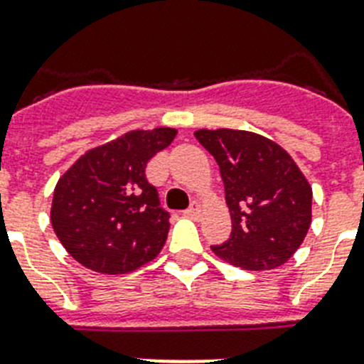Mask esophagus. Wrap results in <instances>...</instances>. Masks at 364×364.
Masks as SVG:
<instances>
[{
    "label": "esophagus",
    "instance_id": "1",
    "mask_svg": "<svg viewBox=\"0 0 364 364\" xmlns=\"http://www.w3.org/2000/svg\"><path fill=\"white\" fill-rule=\"evenodd\" d=\"M199 214H200V204L197 203V200H193V203L189 204V208L184 212V215H188V218L191 219H197L199 218Z\"/></svg>",
    "mask_w": 364,
    "mask_h": 364
}]
</instances>
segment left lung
Segmentation results:
<instances>
[{"label":"left lung","instance_id":"obj_1","mask_svg":"<svg viewBox=\"0 0 364 364\" xmlns=\"http://www.w3.org/2000/svg\"><path fill=\"white\" fill-rule=\"evenodd\" d=\"M225 184L232 232L212 245L225 262L251 272L284 264L311 227L312 189L296 161L275 141L245 130H199Z\"/></svg>","mask_w":364,"mask_h":364}]
</instances>
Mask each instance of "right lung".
I'll return each instance as SVG.
<instances>
[{"mask_svg": "<svg viewBox=\"0 0 364 364\" xmlns=\"http://www.w3.org/2000/svg\"><path fill=\"white\" fill-rule=\"evenodd\" d=\"M175 128L134 130L81 156L53 191L52 227L85 268L119 275L150 262L169 234V212L146 180V164Z\"/></svg>", "mask_w": 364, "mask_h": 364, "instance_id": "1", "label": "right lung"}]
</instances>
